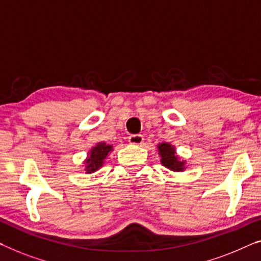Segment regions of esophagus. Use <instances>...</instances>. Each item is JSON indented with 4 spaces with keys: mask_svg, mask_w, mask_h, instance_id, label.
<instances>
[{
    "mask_svg": "<svg viewBox=\"0 0 261 261\" xmlns=\"http://www.w3.org/2000/svg\"><path fill=\"white\" fill-rule=\"evenodd\" d=\"M129 142L134 145H142L144 143V138L142 135H131L129 137Z\"/></svg>",
    "mask_w": 261,
    "mask_h": 261,
    "instance_id": "esophagus-1",
    "label": "esophagus"
}]
</instances>
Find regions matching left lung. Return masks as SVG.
<instances>
[{
  "instance_id": "obj_1",
  "label": "left lung",
  "mask_w": 261,
  "mask_h": 261,
  "mask_svg": "<svg viewBox=\"0 0 261 261\" xmlns=\"http://www.w3.org/2000/svg\"><path fill=\"white\" fill-rule=\"evenodd\" d=\"M157 149L162 165L165 166L166 169L173 171V172H182L186 169V162L180 161L179 155L177 154L176 147L171 145L170 143H159Z\"/></svg>"
}]
</instances>
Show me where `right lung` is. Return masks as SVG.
Here are the masks:
<instances>
[{
	"mask_svg": "<svg viewBox=\"0 0 261 261\" xmlns=\"http://www.w3.org/2000/svg\"><path fill=\"white\" fill-rule=\"evenodd\" d=\"M114 150V146L109 144L100 142L97 143L95 146L91 147V150L88 152V157L85 159V173H92L100 169L104 164L109 153Z\"/></svg>",
	"mask_w": 261,
	"mask_h": 261,
	"instance_id": "add662e5",
	"label": "right lung"
}]
</instances>
